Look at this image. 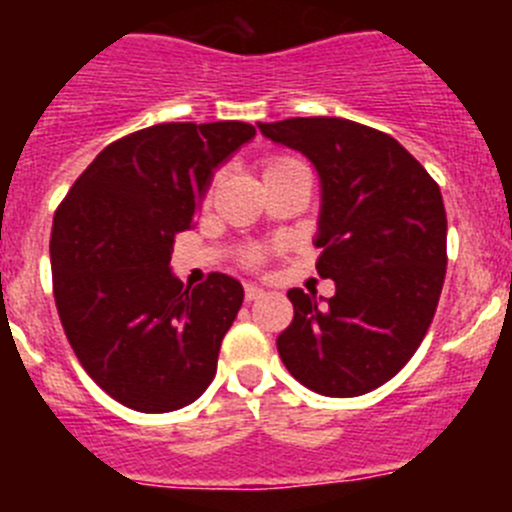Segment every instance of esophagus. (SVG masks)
Returning a JSON list of instances; mask_svg holds the SVG:
<instances>
[{
  "label": "esophagus",
  "instance_id": "esophagus-1",
  "mask_svg": "<svg viewBox=\"0 0 512 512\" xmlns=\"http://www.w3.org/2000/svg\"><path fill=\"white\" fill-rule=\"evenodd\" d=\"M243 292H246V300H259V297L266 295V289L259 287V284H253V282H246Z\"/></svg>",
  "mask_w": 512,
  "mask_h": 512
}]
</instances>
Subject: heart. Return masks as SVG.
Returning a JSON list of instances; mask_svg holds the SVG:
<instances>
[{
  "label": "heart",
  "mask_w": 512,
  "mask_h": 512,
  "mask_svg": "<svg viewBox=\"0 0 512 512\" xmlns=\"http://www.w3.org/2000/svg\"><path fill=\"white\" fill-rule=\"evenodd\" d=\"M284 161H292V158H277V161H271V164L266 166V169H271V166L284 164ZM248 261H259V253H251V256H248Z\"/></svg>",
  "instance_id": "heart-1"
}]
</instances>
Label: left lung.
Listing matches in <instances>:
<instances>
[{
    "label": "left lung",
    "instance_id": "left-lung-1",
    "mask_svg": "<svg viewBox=\"0 0 512 512\" xmlns=\"http://www.w3.org/2000/svg\"><path fill=\"white\" fill-rule=\"evenodd\" d=\"M264 138L315 166L318 274L336 295L289 289L295 318L277 338L289 374L325 397L390 382L418 351L446 277L438 184L392 135L341 117L259 122Z\"/></svg>",
    "mask_w": 512,
    "mask_h": 512
}]
</instances>
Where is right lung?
I'll return each mask as SVG.
<instances>
[{"mask_svg": "<svg viewBox=\"0 0 512 512\" xmlns=\"http://www.w3.org/2000/svg\"><path fill=\"white\" fill-rule=\"evenodd\" d=\"M253 125L164 122L104 148L56 210L58 318L84 372L138 413H171L210 387L243 284L210 274L184 289L174 235L194 228L212 176Z\"/></svg>", "mask_w": 512, "mask_h": 512, "instance_id": "add662e5", "label": "right lung"}]
</instances>
